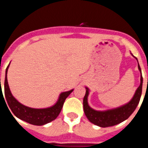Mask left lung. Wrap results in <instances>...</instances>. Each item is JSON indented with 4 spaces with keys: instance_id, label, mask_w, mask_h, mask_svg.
Instances as JSON below:
<instances>
[{
    "instance_id": "obj_1",
    "label": "left lung",
    "mask_w": 148,
    "mask_h": 148,
    "mask_svg": "<svg viewBox=\"0 0 148 148\" xmlns=\"http://www.w3.org/2000/svg\"><path fill=\"white\" fill-rule=\"evenodd\" d=\"M138 67L141 72L140 85L136 90V93L132 99L128 103L125 104L121 107L111 109V110H105V111H98V110H94L88 104V89L86 88L87 90H86V95L83 98V108L85 114L87 116L88 119L91 123L102 127H110V126H114L117 124L121 123L125 119H127L133 114V112L135 110L139 104L141 95H142L143 78H142L141 68L139 63H138Z\"/></svg>"
}]
</instances>
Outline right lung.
I'll return each instance as SVG.
<instances>
[{"label": "right lung", "mask_w": 148, "mask_h": 148, "mask_svg": "<svg viewBox=\"0 0 148 148\" xmlns=\"http://www.w3.org/2000/svg\"><path fill=\"white\" fill-rule=\"evenodd\" d=\"M9 66L6 69V77L4 82V94L6 99L13 114L19 119L25 121L34 125H43L45 124L49 123L58 116L62 108L65 100L73 91V90L63 92L60 94L58 102L51 108L44 109H35L26 107L19 102L16 100L15 98L12 95L11 91L9 90V85L7 82V71ZM3 96V93H1ZM4 99V98H3ZM5 101V99H4ZM8 107V106H7Z\"/></svg>", "instance_id": "right-lung-1"}]
</instances>
